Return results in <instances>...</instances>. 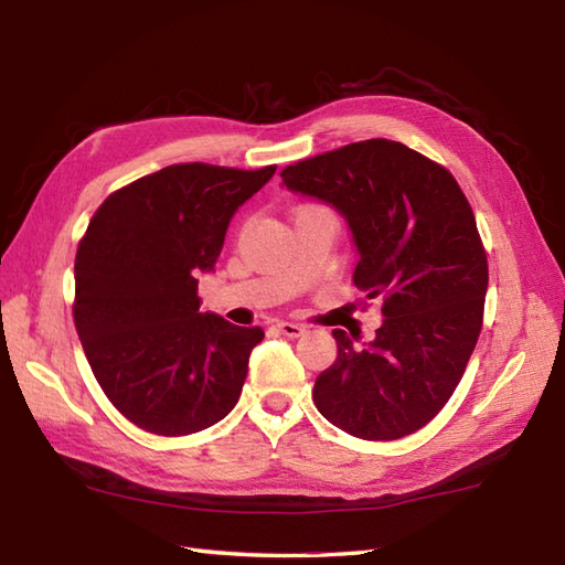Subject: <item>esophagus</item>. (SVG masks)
I'll list each match as a JSON object with an SVG mask.
<instances>
[{"label":"esophagus","instance_id":"34e87169","mask_svg":"<svg viewBox=\"0 0 565 565\" xmlns=\"http://www.w3.org/2000/svg\"><path fill=\"white\" fill-rule=\"evenodd\" d=\"M276 330H279L284 338H291V340H296V338H301V334L306 332V328L303 326H296V322H276Z\"/></svg>","mask_w":565,"mask_h":565}]
</instances>
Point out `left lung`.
<instances>
[{"mask_svg": "<svg viewBox=\"0 0 565 565\" xmlns=\"http://www.w3.org/2000/svg\"><path fill=\"white\" fill-rule=\"evenodd\" d=\"M281 186L342 215L356 289L383 303L371 342L332 330L338 359L316 379V407L359 439L413 435L451 398L481 334L488 262L463 191L386 138L286 167Z\"/></svg>", "mask_w": 565, "mask_h": 565, "instance_id": "left-lung-1", "label": "left lung"}]
</instances>
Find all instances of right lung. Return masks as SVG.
<instances>
[{"label": "right lung", "instance_id": "obj_1", "mask_svg": "<svg viewBox=\"0 0 565 565\" xmlns=\"http://www.w3.org/2000/svg\"><path fill=\"white\" fill-rule=\"evenodd\" d=\"M172 164L106 199L75 259V326L87 362L130 423L162 437L233 411L259 328L199 310L235 211L274 177Z\"/></svg>", "mask_w": 565, "mask_h": 565}]
</instances>
